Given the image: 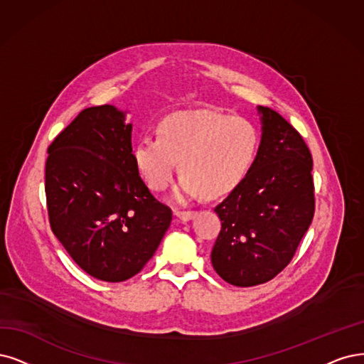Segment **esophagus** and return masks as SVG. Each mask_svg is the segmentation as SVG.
<instances>
[{"mask_svg": "<svg viewBox=\"0 0 364 364\" xmlns=\"http://www.w3.org/2000/svg\"><path fill=\"white\" fill-rule=\"evenodd\" d=\"M175 216H177L183 222H189L196 216V211H181V210H175Z\"/></svg>", "mask_w": 364, "mask_h": 364, "instance_id": "34e87169", "label": "esophagus"}]
</instances>
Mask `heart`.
I'll use <instances>...</instances> for the list:
<instances>
[{
    "label": "heart",
    "mask_w": 364,
    "mask_h": 364,
    "mask_svg": "<svg viewBox=\"0 0 364 364\" xmlns=\"http://www.w3.org/2000/svg\"><path fill=\"white\" fill-rule=\"evenodd\" d=\"M259 132L252 121L211 111L175 112L160 121L157 138L142 136L133 161L154 192L166 189L183 172L172 199L187 203L199 195L232 192L247 177L259 150Z\"/></svg>",
    "instance_id": "obj_1"
}]
</instances>
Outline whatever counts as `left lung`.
Returning a JSON list of instances; mask_svg holds the SVG:
<instances>
[{
  "instance_id": "obj_1",
  "label": "left lung",
  "mask_w": 364,
  "mask_h": 364,
  "mask_svg": "<svg viewBox=\"0 0 364 364\" xmlns=\"http://www.w3.org/2000/svg\"><path fill=\"white\" fill-rule=\"evenodd\" d=\"M261 144L247 177L214 208L222 230L211 250L216 273L235 287L272 280L292 259L312 223V156L301 134L258 106Z\"/></svg>"
}]
</instances>
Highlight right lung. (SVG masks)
Instances as JSON below:
<instances>
[{
	"instance_id": "1",
	"label": "right lung",
	"mask_w": 364,
	"mask_h": 364,
	"mask_svg": "<svg viewBox=\"0 0 364 364\" xmlns=\"http://www.w3.org/2000/svg\"><path fill=\"white\" fill-rule=\"evenodd\" d=\"M45 192L52 232L85 273L138 274L172 211L150 193L132 156V124L112 105L80 112L48 148Z\"/></svg>"
}]
</instances>
